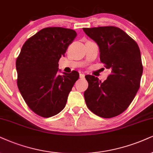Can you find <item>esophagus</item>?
Segmentation results:
<instances>
[{
	"instance_id": "obj_1",
	"label": "esophagus",
	"mask_w": 153,
	"mask_h": 153,
	"mask_svg": "<svg viewBox=\"0 0 153 153\" xmlns=\"http://www.w3.org/2000/svg\"><path fill=\"white\" fill-rule=\"evenodd\" d=\"M79 76H80V78H81V79H84V77H85V75H84V74H80Z\"/></svg>"
}]
</instances>
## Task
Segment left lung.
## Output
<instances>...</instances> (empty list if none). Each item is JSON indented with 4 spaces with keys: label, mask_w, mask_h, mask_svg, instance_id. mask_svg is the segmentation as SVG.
Instances as JSON below:
<instances>
[{
    "label": "left lung",
    "mask_w": 153,
    "mask_h": 153,
    "mask_svg": "<svg viewBox=\"0 0 153 153\" xmlns=\"http://www.w3.org/2000/svg\"><path fill=\"white\" fill-rule=\"evenodd\" d=\"M83 30L97 43L100 60L111 71L103 82L93 75H86L88 83L84 94L86 105L102 118L118 116L129 106L140 88L143 65L138 45L114 26L84 27Z\"/></svg>",
    "instance_id": "obj_1"
}]
</instances>
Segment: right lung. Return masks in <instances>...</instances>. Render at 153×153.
I'll use <instances>...</instances> for the list:
<instances>
[{"instance_id": "add662e5", "label": "right lung", "mask_w": 153, "mask_h": 153, "mask_svg": "<svg viewBox=\"0 0 153 153\" xmlns=\"http://www.w3.org/2000/svg\"><path fill=\"white\" fill-rule=\"evenodd\" d=\"M76 36L71 29L44 28L24 43L17 58L19 91L29 108L39 116L49 118L63 110L79 79L76 71L57 74L59 60Z\"/></svg>"}]
</instances>
